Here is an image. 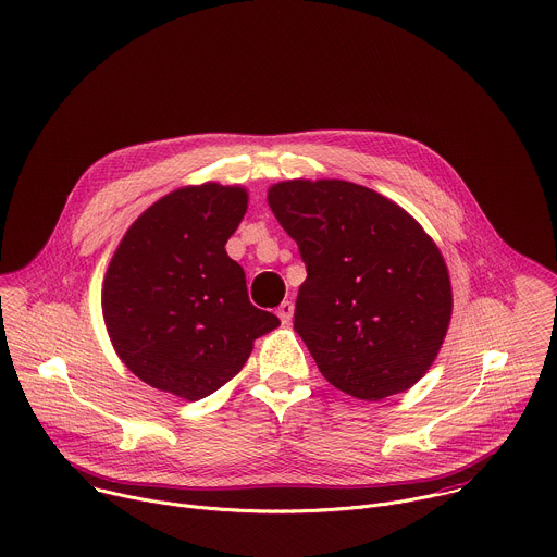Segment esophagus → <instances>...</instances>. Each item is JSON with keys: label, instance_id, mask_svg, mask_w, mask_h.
I'll return each mask as SVG.
<instances>
[{"label": "esophagus", "instance_id": "34e87169", "mask_svg": "<svg viewBox=\"0 0 557 557\" xmlns=\"http://www.w3.org/2000/svg\"><path fill=\"white\" fill-rule=\"evenodd\" d=\"M276 313H278V318H281V322H289L292 320V315H294V302H289V300H283L281 305H278V309H276Z\"/></svg>", "mask_w": 557, "mask_h": 557}]
</instances>
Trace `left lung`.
<instances>
[{"label": "left lung", "instance_id": "1", "mask_svg": "<svg viewBox=\"0 0 557 557\" xmlns=\"http://www.w3.org/2000/svg\"><path fill=\"white\" fill-rule=\"evenodd\" d=\"M268 203L307 268L294 331L324 380L367 401L414 386L453 315L434 242L395 201L345 180L278 182Z\"/></svg>", "mask_w": 557, "mask_h": 557}]
</instances>
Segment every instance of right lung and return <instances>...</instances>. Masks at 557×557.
<instances>
[{
	"label": "right lung",
	"mask_w": 557,
	"mask_h": 557,
	"mask_svg": "<svg viewBox=\"0 0 557 557\" xmlns=\"http://www.w3.org/2000/svg\"><path fill=\"white\" fill-rule=\"evenodd\" d=\"M248 210L242 186L206 182L149 206L102 283V318L125 367L149 386L197 401L233 380L281 320L248 298L226 252Z\"/></svg>",
	"instance_id": "right-lung-1"
}]
</instances>
